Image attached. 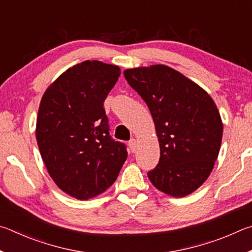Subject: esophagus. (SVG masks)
Segmentation results:
<instances>
[{
    "label": "esophagus",
    "mask_w": 252,
    "mask_h": 252,
    "mask_svg": "<svg viewBox=\"0 0 252 252\" xmlns=\"http://www.w3.org/2000/svg\"><path fill=\"white\" fill-rule=\"evenodd\" d=\"M128 146H129V149L133 153H135L136 152V149H137V140H136L135 138H133V139H130L129 142H128Z\"/></svg>",
    "instance_id": "esophagus-1"
}]
</instances>
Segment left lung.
I'll use <instances>...</instances> for the list:
<instances>
[{
    "label": "left lung",
    "instance_id": "1",
    "mask_svg": "<svg viewBox=\"0 0 252 252\" xmlns=\"http://www.w3.org/2000/svg\"><path fill=\"white\" fill-rule=\"evenodd\" d=\"M147 104L159 142V162L148 171L158 190L185 197L209 177L222 138L217 106L205 90L166 65L124 70Z\"/></svg>",
    "mask_w": 252,
    "mask_h": 252
}]
</instances>
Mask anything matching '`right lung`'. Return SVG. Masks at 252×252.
<instances>
[{"mask_svg":"<svg viewBox=\"0 0 252 252\" xmlns=\"http://www.w3.org/2000/svg\"><path fill=\"white\" fill-rule=\"evenodd\" d=\"M121 75L116 65L85 61L47 88L39 104L36 140L48 174L64 192L87 200L112 186L127 158L109 135L104 101Z\"/></svg>","mask_w":252,"mask_h":252,"instance_id":"obj_1","label":"right lung"}]
</instances>
